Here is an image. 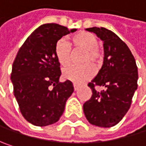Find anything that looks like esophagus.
I'll use <instances>...</instances> for the list:
<instances>
[{
    "label": "esophagus",
    "instance_id": "obj_1",
    "mask_svg": "<svg viewBox=\"0 0 146 146\" xmlns=\"http://www.w3.org/2000/svg\"><path fill=\"white\" fill-rule=\"evenodd\" d=\"M73 88H74V90H75V91H77V90H78V86L76 84H73Z\"/></svg>",
    "mask_w": 146,
    "mask_h": 146
}]
</instances>
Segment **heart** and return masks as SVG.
<instances>
[{"instance_id":"b5f03b06","label":"heart","mask_w":146,"mask_h":146,"mask_svg":"<svg viewBox=\"0 0 146 146\" xmlns=\"http://www.w3.org/2000/svg\"><path fill=\"white\" fill-rule=\"evenodd\" d=\"M75 50H84L82 62L86 63L83 66H73L63 70L62 76L65 79L71 81L74 84H83L86 80L93 77L95 73L94 67L90 64L92 62L96 66H99L103 61V52L102 49L97 45V38L88 32H80L73 36L71 40ZM56 55L60 64L67 67L72 61V50L70 44L64 39L57 41L55 48Z\"/></svg>"}]
</instances>
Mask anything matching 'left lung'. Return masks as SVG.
I'll return each mask as SVG.
<instances>
[{"instance_id": "1", "label": "left lung", "mask_w": 146, "mask_h": 146, "mask_svg": "<svg viewBox=\"0 0 146 146\" xmlns=\"http://www.w3.org/2000/svg\"><path fill=\"white\" fill-rule=\"evenodd\" d=\"M104 44V62L98 74L89 83L91 98L84 104V115L92 125L111 128L129 111L138 84V68L128 45L106 28H89ZM103 87L96 92L94 86Z\"/></svg>"}]
</instances>
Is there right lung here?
Listing matches in <instances>:
<instances>
[{
  "label": "right lung",
  "mask_w": 146,
  "mask_h": 146,
  "mask_svg": "<svg viewBox=\"0 0 146 146\" xmlns=\"http://www.w3.org/2000/svg\"><path fill=\"white\" fill-rule=\"evenodd\" d=\"M57 23L36 29L19 49L11 74L13 92L23 117L35 126L56 123L73 92L71 81L59 82L60 62L55 48L64 35L75 32Z\"/></svg>",
  "instance_id": "obj_1"
}]
</instances>
